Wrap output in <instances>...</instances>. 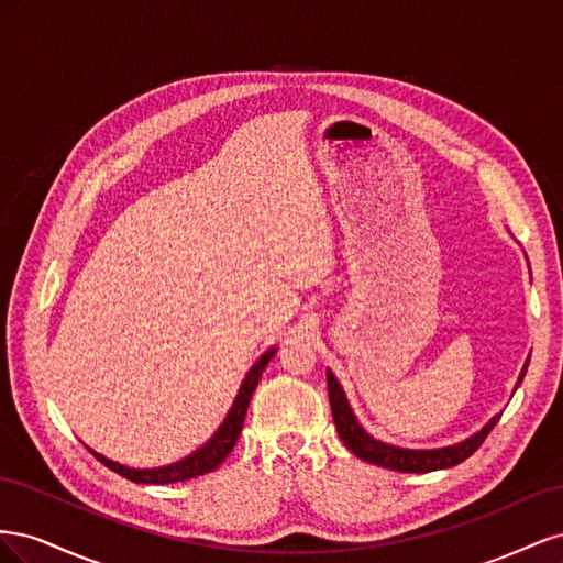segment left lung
I'll use <instances>...</instances> for the list:
<instances>
[{"instance_id": "left-lung-1", "label": "left lung", "mask_w": 563, "mask_h": 563, "mask_svg": "<svg viewBox=\"0 0 563 563\" xmlns=\"http://www.w3.org/2000/svg\"><path fill=\"white\" fill-rule=\"evenodd\" d=\"M528 368V360L519 373L517 387L521 385L523 376ZM327 380H329V399H331V413L335 420V428L343 444L356 455L366 460L371 465L378 467H387L395 472H413V474H422V472H434V470H446L453 467L457 463L467 460L476 449L484 444V439L488 437V432L496 428V422L500 420V413L493 416L479 432H474L472 437L457 441V444L451 446H441V449H401L395 444H385L380 439H373L364 428L362 422L356 420L352 406L345 397L343 385L338 383V378L333 376L331 371H327ZM515 387V389H517Z\"/></svg>"}]
</instances>
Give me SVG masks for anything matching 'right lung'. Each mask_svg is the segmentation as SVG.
<instances>
[{"instance_id": "add662e5", "label": "right lung", "mask_w": 563, "mask_h": 563, "mask_svg": "<svg viewBox=\"0 0 563 563\" xmlns=\"http://www.w3.org/2000/svg\"><path fill=\"white\" fill-rule=\"evenodd\" d=\"M275 354H277V347H269L265 354H261V360L249 368L246 378H244L240 391H236V397L232 401V408L228 411L225 420L220 422V428L216 430V434L207 441V444L199 446L197 451H192L187 457L178 460V463L164 465V467L139 470V467H126L122 463H114V460L106 457L103 453H96L93 449H89V451L106 467H110L117 474L126 476V479H131L135 484H178V482L195 479V476H201V474H207V472H213L230 455V451L236 444V439H240L242 424H244V418H246V408H249V401L253 397V389H255V385H258L265 366L269 364V360Z\"/></svg>"}]
</instances>
